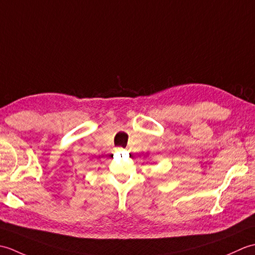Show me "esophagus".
<instances>
[{"instance_id":"esophagus-1","label":"esophagus","mask_w":255,"mask_h":255,"mask_svg":"<svg viewBox=\"0 0 255 255\" xmlns=\"http://www.w3.org/2000/svg\"><path fill=\"white\" fill-rule=\"evenodd\" d=\"M117 151H118V152H123L124 149L123 148H117Z\"/></svg>"}]
</instances>
